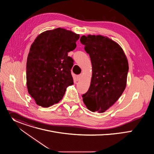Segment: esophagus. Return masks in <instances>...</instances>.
Returning <instances> with one entry per match:
<instances>
[{
  "label": "esophagus",
  "mask_w": 154,
  "mask_h": 154,
  "mask_svg": "<svg viewBox=\"0 0 154 154\" xmlns=\"http://www.w3.org/2000/svg\"><path fill=\"white\" fill-rule=\"evenodd\" d=\"M82 76V74H79V75H77L76 76V77H77V80H80V79H81Z\"/></svg>",
  "instance_id": "34e87169"
}]
</instances>
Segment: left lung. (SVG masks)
<instances>
[{"label":"left lung","instance_id":"obj_1","mask_svg":"<svg viewBox=\"0 0 154 154\" xmlns=\"http://www.w3.org/2000/svg\"><path fill=\"white\" fill-rule=\"evenodd\" d=\"M90 55L92 79L88 90L82 95L90 111L102 113L121 97L127 83L128 64L118 43L101 35H83L80 39Z\"/></svg>","mask_w":154,"mask_h":154}]
</instances>
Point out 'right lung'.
<instances>
[{
    "label": "right lung",
    "instance_id": "right-lung-1",
    "mask_svg": "<svg viewBox=\"0 0 154 154\" xmlns=\"http://www.w3.org/2000/svg\"><path fill=\"white\" fill-rule=\"evenodd\" d=\"M79 35L57 28L41 33L32 45L27 61V86L37 105L49 107L59 102L67 86L74 83V60L68 53L75 49Z\"/></svg>",
    "mask_w": 154,
    "mask_h": 154
}]
</instances>
